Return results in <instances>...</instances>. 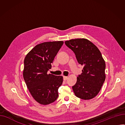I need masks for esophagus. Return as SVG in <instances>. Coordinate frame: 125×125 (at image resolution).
I'll list each match as a JSON object with an SVG mask.
<instances>
[{
	"mask_svg": "<svg viewBox=\"0 0 125 125\" xmlns=\"http://www.w3.org/2000/svg\"><path fill=\"white\" fill-rule=\"evenodd\" d=\"M68 77L67 76H63V80L64 81H66L67 80Z\"/></svg>",
	"mask_w": 125,
	"mask_h": 125,
	"instance_id": "obj_1",
	"label": "esophagus"
}]
</instances>
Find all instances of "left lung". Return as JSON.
I'll return each mask as SVG.
<instances>
[{
    "label": "left lung",
    "mask_w": 125,
    "mask_h": 125,
    "mask_svg": "<svg viewBox=\"0 0 125 125\" xmlns=\"http://www.w3.org/2000/svg\"><path fill=\"white\" fill-rule=\"evenodd\" d=\"M65 43L74 52L78 63L83 66L82 74L73 86L74 93L82 99H92L99 92L105 80V63L101 52L87 39H71Z\"/></svg>",
    "instance_id": "1"
}]
</instances>
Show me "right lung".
<instances>
[{
	"instance_id": "add662e5",
	"label": "right lung",
	"mask_w": 125,
	"mask_h": 125,
	"mask_svg": "<svg viewBox=\"0 0 125 125\" xmlns=\"http://www.w3.org/2000/svg\"><path fill=\"white\" fill-rule=\"evenodd\" d=\"M63 43L58 41L38 44L24 59V80L32 96L41 104L52 103L58 97V91L62 84L63 77L47 73Z\"/></svg>"
}]
</instances>
